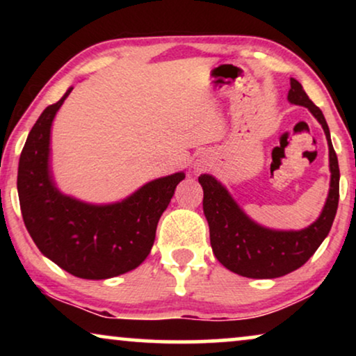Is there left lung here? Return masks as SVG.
I'll list each match as a JSON object with an SVG mask.
<instances>
[{
	"label": "left lung",
	"instance_id": "1",
	"mask_svg": "<svg viewBox=\"0 0 356 356\" xmlns=\"http://www.w3.org/2000/svg\"><path fill=\"white\" fill-rule=\"evenodd\" d=\"M289 102L306 106L327 138L330 189L318 220L303 230H270L251 220L212 175L199 177L213 254L228 270L250 279H275L303 266L329 235L339 206V162L323 111L309 100L303 86L293 77L290 79Z\"/></svg>",
	"mask_w": 356,
	"mask_h": 356
}]
</instances>
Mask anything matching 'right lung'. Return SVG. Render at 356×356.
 Here are the masks:
<instances>
[{"instance_id": "1", "label": "right lung", "mask_w": 356, "mask_h": 356, "mask_svg": "<svg viewBox=\"0 0 356 356\" xmlns=\"http://www.w3.org/2000/svg\"><path fill=\"white\" fill-rule=\"evenodd\" d=\"M72 87L47 106L27 136L17 170L22 218L42 254L70 274L110 279L143 264L184 173L154 179L121 202L95 206L66 196L50 172L51 123Z\"/></svg>"}]
</instances>
